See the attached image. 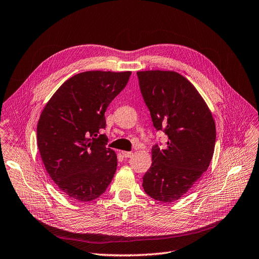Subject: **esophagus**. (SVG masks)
Masks as SVG:
<instances>
[{
  "mask_svg": "<svg viewBox=\"0 0 259 259\" xmlns=\"http://www.w3.org/2000/svg\"><path fill=\"white\" fill-rule=\"evenodd\" d=\"M121 154L124 158H131V157L135 156V154H133V152H130V151H121Z\"/></svg>",
  "mask_w": 259,
  "mask_h": 259,
  "instance_id": "34e87169",
  "label": "esophagus"
}]
</instances>
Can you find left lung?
<instances>
[{
	"label": "left lung",
	"instance_id": "1",
	"mask_svg": "<svg viewBox=\"0 0 259 259\" xmlns=\"http://www.w3.org/2000/svg\"><path fill=\"white\" fill-rule=\"evenodd\" d=\"M154 127L167 136L166 146H152V163L143 177L145 192L171 203L202 177L212 159L215 123L193 84L175 71L137 72Z\"/></svg>",
	"mask_w": 259,
	"mask_h": 259
}]
</instances>
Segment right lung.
<instances>
[{
	"label": "right lung",
	"mask_w": 259,
	"mask_h": 259,
	"mask_svg": "<svg viewBox=\"0 0 259 259\" xmlns=\"http://www.w3.org/2000/svg\"><path fill=\"white\" fill-rule=\"evenodd\" d=\"M130 71H85L62 84L37 124V146L45 167L62 192L90 202L105 192L117 166L108 148L104 113L124 89ZM99 138H97V137Z\"/></svg>",
	"instance_id": "right-lung-1"
}]
</instances>
